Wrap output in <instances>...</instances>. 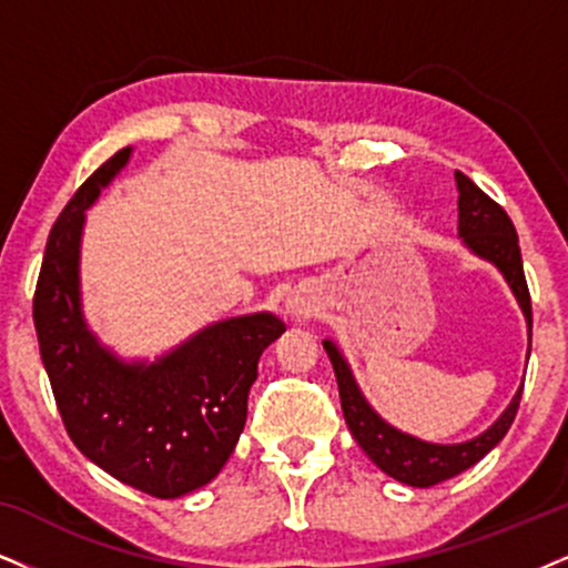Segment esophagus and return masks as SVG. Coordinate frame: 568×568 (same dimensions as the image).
Returning a JSON list of instances; mask_svg holds the SVG:
<instances>
[{
  "instance_id": "34e87169",
  "label": "esophagus",
  "mask_w": 568,
  "mask_h": 568,
  "mask_svg": "<svg viewBox=\"0 0 568 568\" xmlns=\"http://www.w3.org/2000/svg\"><path fill=\"white\" fill-rule=\"evenodd\" d=\"M286 313L297 321L311 318L316 313V297H311L307 292H295V295H290V300H286Z\"/></svg>"
}]
</instances>
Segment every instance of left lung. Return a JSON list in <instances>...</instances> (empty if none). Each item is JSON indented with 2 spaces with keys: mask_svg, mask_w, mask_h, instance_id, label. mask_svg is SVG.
Listing matches in <instances>:
<instances>
[{
  "mask_svg": "<svg viewBox=\"0 0 568 568\" xmlns=\"http://www.w3.org/2000/svg\"><path fill=\"white\" fill-rule=\"evenodd\" d=\"M455 184H458V236L474 255L485 257V261L493 263L495 268L503 273L510 292L519 300L531 339V300L527 278H524L519 236H516L514 223H510L508 213L498 205V202L489 200L487 194L460 171H455ZM324 349L328 361H332L334 374H337L342 413H345V422L349 426V432H353L355 443L363 447V453H366L384 474L403 481V485L432 487L445 479L458 477L460 471L479 464V460L506 437V432L510 429V424H514L516 418V410H519L524 384L514 395L508 408L503 410L498 422L489 426L485 434H479V437L460 445L424 443V439H416L410 437V434L389 426L379 413L371 408L366 397H363V392L358 389V384L353 379V371H349L347 361L342 358V353L334 342L326 339Z\"/></svg>",
  "mask_w": 568,
  "mask_h": 568,
  "instance_id": "left-lung-1",
  "label": "left lung"
}]
</instances>
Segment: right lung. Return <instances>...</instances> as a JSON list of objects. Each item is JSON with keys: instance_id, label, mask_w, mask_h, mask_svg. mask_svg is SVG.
<instances>
[{"instance_id": "add662e5", "label": "right lung", "mask_w": 568, "mask_h": 568, "mask_svg": "<svg viewBox=\"0 0 568 568\" xmlns=\"http://www.w3.org/2000/svg\"><path fill=\"white\" fill-rule=\"evenodd\" d=\"M129 158L123 146L97 168L54 221L33 326L73 445L110 477L168 500L219 477L247 422L257 361L286 326L271 313L219 321L155 363H125L100 345L81 311L83 213Z\"/></svg>"}]
</instances>
